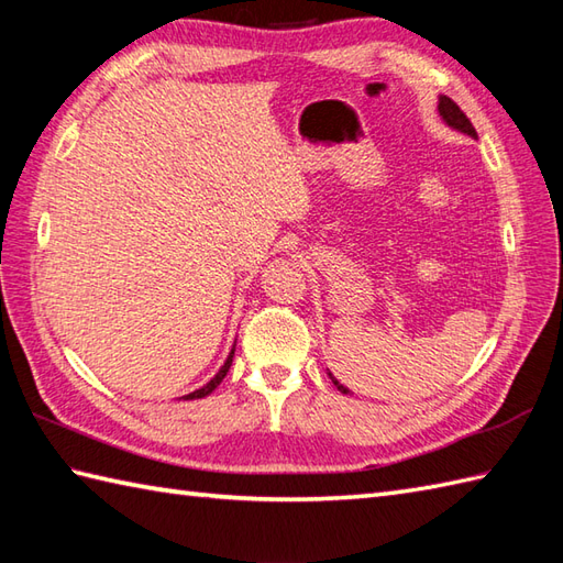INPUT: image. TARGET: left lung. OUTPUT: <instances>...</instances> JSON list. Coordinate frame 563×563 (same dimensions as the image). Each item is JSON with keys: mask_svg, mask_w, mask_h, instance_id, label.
<instances>
[{"mask_svg": "<svg viewBox=\"0 0 563 563\" xmlns=\"http://www.w3.org/2000/svg\"><path fill=\"white\" fill-rule=\"evenodd\" d=\"M438 113L442 115V121H445L450 128H454V130H460V133H464V135H470V137H476V130H474V125H472V121L470 118H466L464 113H462V109L457 103H454L450 97H440L438 99ZM329 377H331V373H329ZM331 382L333 385L339 387V391H343V394H349V389H345L343 385H339L336 379L331 377Z\"/></svg>", "mask_w": 563, "mask_h": 563, "instance_id": "left-lung-1", "label": "left lung"}]
</instances>
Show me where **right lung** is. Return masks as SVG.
<instances>
[{
    "instance_id": "add662e5",
    "label": "right lung",
    "mask_w": 563,
    "mask_h": 563,
    "mask_svg": "<svg viewBox=\"0 0 563 563\" xmlns=\"http://www.w3.org/2000/svg\"><path fill=\"white\" fill-rule=\"evenodd\" d=\"M232 357H234V349H232V353L230 355H227V361H224V365L220 367V373L218 375H214L210 382H208V385H202L200 389H196V391H190V394H186V397L184 399H202V397H208V394L214 389V387H218L220 385V382L224 379V375L227 373H230V365H232Z\"/></svg>"
}]
</instances>
